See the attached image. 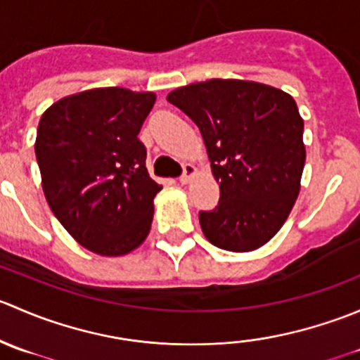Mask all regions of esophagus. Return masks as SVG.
<instances>
[{
    "mask_svg": "<svg viewBox=\"0 0 360 360\" xmlns=\"http://www.w3.org/2000/svg\"><path fill=\"white\" fill-rule=\"evenodd\" d=\"M195 174H197V167L191 165V163H186V165H184L183 176L179 177V183H181V184H188L191 179H193Z\"/></svg>",
    "mask_w": 360,
    "mask_h": 360,
    "instance_id": "esophagus-1",
    "label": "esophagus"
}]
</instances>
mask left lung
I'll list each match as a JSON object with an SVG mask.
<instances>
[{
	"instance_id": "obj_1",
	"label": "left lung",
	"mask_w": 360,
	"mask_h": 360,
	"mask_svg": "<svg viewBox=\"0 0 360 360\" xmlns=\"http://www.w3.org/2000/svg\"><path fill=\"white\" fill-rule=\"evenodd\" d=\"M167 101L200 129L219 203L198 214L207 240L248 252L288 219L304 167L303 118L289 94L245 79H207Z\"/></svg>"
}]
</instances>
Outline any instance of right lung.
Instances as JSON below:
<instances>
[{
  "instance_id": "1",
  "label": "right lung",
  "mask_w": 360,
  "mask_h": 360,
  "mask_svg": "<svg viewBox=\"0 0 360 360\" xmlns=\"http://www.w3.org/2000/svg\"><path fill=\"white\" fill-rule=\"evenodd\" d=\"M157 96L120 86L68 96L43 112L36 160L46 202L72 238L101 256L139 248L162 184L137 134Z\"/></svg>"
}]
</instances>
